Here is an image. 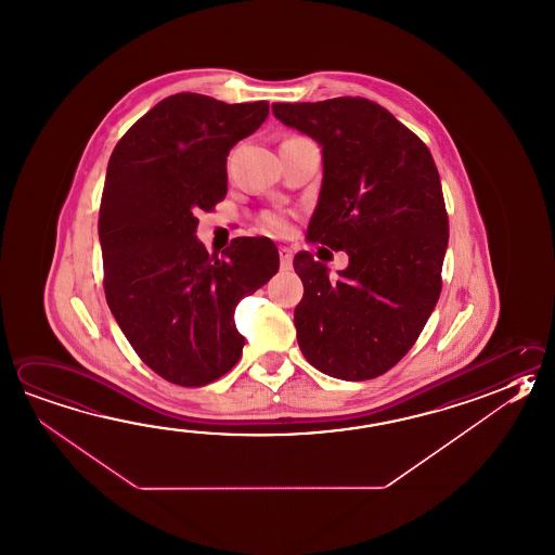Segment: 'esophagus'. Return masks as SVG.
<instances>
[{"label":"esophagus","instance_id":"34e87169","mask_svg":"<svg viewBox=\"0 0 555 555\" xmlns=\"http://www.w3.org/2000/svg\"><path fill=\"white\" fill-rule=\"evenodd\" d=\"M279 255H281V269L288 271L293 267V251L288 247H281Z\"/></svg>","mask_w":555,"mask_h":555}]
</instances>
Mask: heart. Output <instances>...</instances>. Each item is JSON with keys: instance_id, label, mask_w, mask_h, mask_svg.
Segmentation results:
<instances>
[{"instance_id": "b5f03b06", "label": "heart", "mask_w": 555, "mask_h": 555, "mask_svg": "<svg viewBox=\"0 0 555 555\" xmlns=\"http://www.w3.org/2000/svg\"><path fill=\"white\" fill-rule=\"evenodd\" d=\"M262 223H264V228L272 231V233H286V230H288V218H286L284 214H276V211L267 214V216L262 218Z\"/></svg>"}]
</instances>
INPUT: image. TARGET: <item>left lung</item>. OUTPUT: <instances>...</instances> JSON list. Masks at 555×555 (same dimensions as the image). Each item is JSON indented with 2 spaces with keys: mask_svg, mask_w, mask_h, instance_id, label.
I'll list each match as a JSON object with an SVG mask.
<instances>
[{
  "mask_svg": "<svg viewBox=\"0 0 555 555\" xmlns=\"http://www.w3.org/2000/svg\"><path fill=\"white\" fill-rule=\"evenodd\" d=\"M272 114L322 145L324 180L306 237L349 255L334 281L312 253H296L298 346L330 377H378L416 344L441 293L450 230L436 163L366 98L272 104Z\"/></svg>",
  "mask_w": 555,
  "mask_h": 555,
  "instance_id": "1",
  "label": "left lung"
}]
</instances>
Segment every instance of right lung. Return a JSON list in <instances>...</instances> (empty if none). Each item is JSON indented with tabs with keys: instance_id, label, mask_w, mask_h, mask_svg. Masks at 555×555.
<instances>
[{
	"instance_id": "obj_1",
	"label": "right lung",
	"mask_w": 555,
	"mask_h": 555,
	"mask_svg": "<svg viewBox=\"0 0 555 555\" xmlns=\"http://www.w3.org/2000/svg\"><path fill=\"white\" fill-rule=\"evenodd\" d=\"M267 116V102L168 95L109 157L98 223L105 300L141 361L180 387L209 385L240 361L235 306L279 271L267 237H237L218 257L194 235L196 211L228 194L231 146Z\"/></svg>"
}]
</instances>
